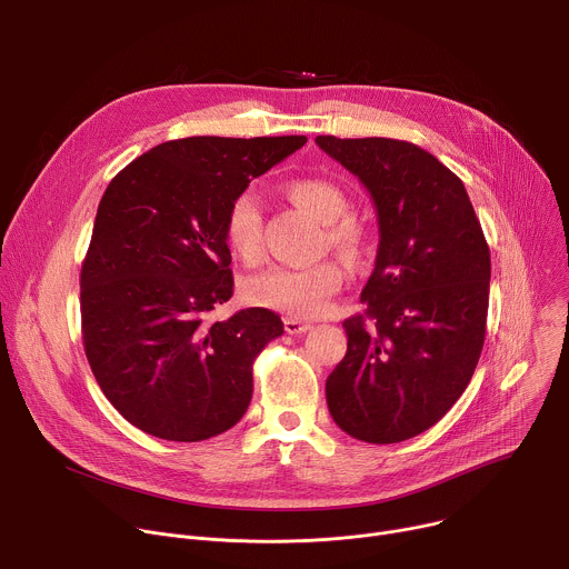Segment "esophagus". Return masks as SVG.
<instances>
[{"instance_id": "34e87169", "label": "esophagus", "mask_w": 569, "mask_h": 569, "mask_svg": "<svg viewBox=\"0 0 569 569\" xmlns=\"http://www.w3.org/2000/svg\"><path fill=\"white\" fill-rule=\"evenodd\" d=\"M283 327H286V331H288L290 336H301V333H308V331L312 329V323H310V321H303V319H299V317H286V319H283Z\"/></svg>"}]
</instances>
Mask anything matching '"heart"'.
I'll return each mask as SVG.
<instances>
[{
    "mask_svg": "<svg viewBox=\"0 0 569 569\" xmlns=\"http://www.w3.org/2000/svg\"><path fill=\"white\" fill-rule=\"evenodd\" d=\"M286 196L317 222L327 224V240L340 254L356 259L365 248V229L347 211L345 191L321 178H297L288 182ZM263 218L252 193L233 198L224 218V240L229 250L246 263H257L263 254ZM342 268L319 261L308 268H270L246 283V297L254 306L274 308L295 317H315L327 310L331 297L342 286Z\"/></svg>",
    "mask_w": 569,
    "mask_h": 569,
    "instance_id": "heart-1",
    "label": "heart"
}]
</instances>
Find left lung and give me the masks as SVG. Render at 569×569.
<instances>
[{"instance_id":"obj_1","label":"left lung","mask_w":569,"mask_h":569,"mask_svg":"<svg viewBox=\"0 0 569 569\" xmlns=\"http://www.w3.org/2000/svg\"><path fill=\"white\" fill-rule=\"evenodd\" d=\"M353 173L378 216L365 315L345 319L347 356L327 378L333 421L398 443L432 428L468 387L486 336L491 254L463 182L398 139L315 137Z\"/></svg>"}]
</instances>
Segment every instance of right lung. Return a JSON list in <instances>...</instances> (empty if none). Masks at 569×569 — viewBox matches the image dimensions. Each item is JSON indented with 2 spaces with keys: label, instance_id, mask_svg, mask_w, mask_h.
I'll list each match as a JSON object with an SVG mask.
<instances>
[{
  "label": "right lung",
  "instance_id": "right-lung-1",
  "mask_svg": "<svg viewBox=\"0 0 569 569\" xmlns=\"http://www.w3.org/2000/svg\"><path fill=\"white\" fill-rule=\"evenodd\" d=\"M306 141L176 139L108 184L80 272L83 345L108 400L146 435L204 441L248 412L252 365L283 321L268 308L207 319L233 295L224 218Z\"/></svg>",
  "mask_w": 569,
  "mask_h": 569
}]
</instances>
